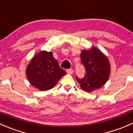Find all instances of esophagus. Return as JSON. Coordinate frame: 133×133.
Instances as JSON below:
<instances>
[{"instance_id": "esophagus-1", "label": "esophagus", "mask_w": 133, "mask_h": 133, "mask_svg": "<svg viewBox=\"0 0 133 133\" xmlns=\"http://www.w3.org/2000/svg\"><path fill=\"white\" fill-rule=\"evenodd\" d=\"M67 72L68 74H72L74 72V70L72 69H69L67 70Z\"/></svg>"}]
</instances>
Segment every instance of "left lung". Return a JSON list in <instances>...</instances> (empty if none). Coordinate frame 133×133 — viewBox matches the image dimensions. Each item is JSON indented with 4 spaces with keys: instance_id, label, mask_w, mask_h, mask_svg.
Instances as JSON below:
<instances>
[{
    "instance_id": "8db88e82",
    "label": "left lung",
    "mask_w": 133,
    "mask_h": 133,
    "mask_svg": "<svg viewBox=\"0 0 133 133\" xmlns=\"http://www.w3.org/2000/svg\"><path fill=\"white\" fill-rule=\"evenodd\" d=\"M80 58L86 70L83 78H76L81 87L85 91L91 92L105 84L110 72V62L107 56L100 50L93 47L89 50H83Z\"/></svg>"
}]
</instances>
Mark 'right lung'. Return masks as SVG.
<instances>
[{
  "label": "right lung",
  "mask_w": 133,
  "mask_h": 133,
  "mask_svg": "<svg viewBox=\"0 0 133 133\" xmlns=\"http://www.w3.org/2000/svg\"><path fill=\"white\" fill-rule=\"evenodd\" d=\"M66 72L60 68L52 52L41 51L28 64L26 76L32 86L41 91L54 87Z\"/></svg>",
  "instance_id": "right-lung-1"
}]
</instances>
